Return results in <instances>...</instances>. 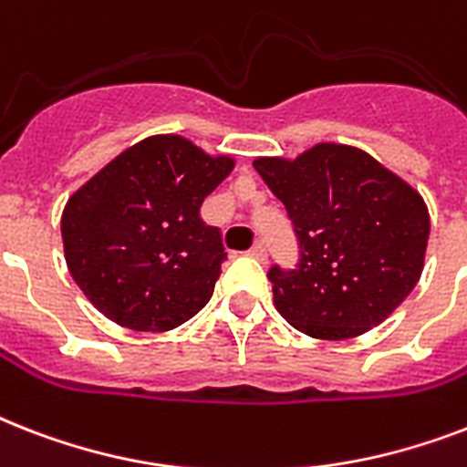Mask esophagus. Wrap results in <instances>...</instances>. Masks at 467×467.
Instances as JSON below:
<instances>
[{"instance_id": "esophagus-1", "label": "esophagus", "mask_w": 467, "mask_h": 467, "mask_svg": "<svg viewBox=\"0 0 467 467\" xmlns=\"http://www.w3.org/2000/svg\"><path fill=\"white\" fill-rule=\"evenodd\" d=\"M249 256H252V259H256V262H266V249H264V244H259V242H256L254 247L249 249Z\"/></svg>"}]
</instances>
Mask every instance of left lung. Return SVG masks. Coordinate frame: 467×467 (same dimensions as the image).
I'll return each instance as SVG.
<instances>
[{
	"label": "left lung",
	"mask_w": 467,
	"mask_h": 467,
	"mask_svg": "<svg viewBox=\"0 0 467 467\" xmlns=\"http://www.w3.org/2000/svg\"><path fill=\"white\" fill-rule=\"evenodd\" d=\"M254 169L285 205L298 264H274V306L315 339L378 327L412 293L429 242L421 196L358 148L322 142L296 160L259 157Z\"/></svg>",
	"instance_id": "8db88e82"
}]
</instances>
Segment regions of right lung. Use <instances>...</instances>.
Listing matches in <instances>:
<instances>
[{
    "instance_id": "obj_1",
    "label": "right lung",
    "mask_w": 467,
    "mask_h": 467,
    "mask_svg": "<svg viewBox=\"0 0 467 467\" xmlns=\"http://www.w3.org/2000/svg\"><path fill=\"white\" fill-rule=\"evenodd\" d=\"M233 167L155 135L84 183L62 213V244L91 306L135 332H167L203 310L227 254L198 211Z\"/></svg>"
}]
</instances>
